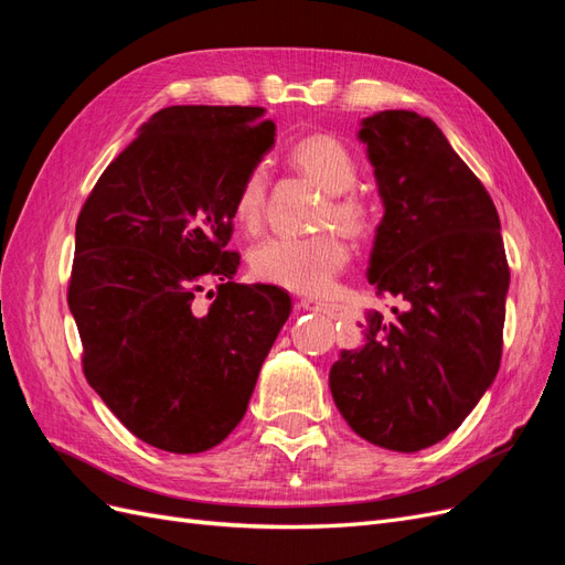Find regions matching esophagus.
I'll use <instances>...</instances> for the list:
<instances>
[{
    "mask_svg": "<svg viewBox=\"0 0 565 565\" xmlns=\"http://www.w3.org/2000/svg\"><path fill=\"white\" fill-rule=\"evenodd\" d=\"M301 306H303L306 311H316V313L330 316V318H337V316H339V306H334V303H330V301H322V299L303 297V299H301Z\"/></svg>",
    "mask_w": 565,
    "mask_h": 565,
    "instance_id": "obj_1",
    "label": "esophagus"
}]
</instances>
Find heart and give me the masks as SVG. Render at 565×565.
I'll list each match as a JSON object with an SVG mask.
<instances>
[{
    "mask_svg": "<svg viewBox=\"0 0 565 565\" xmlns=\"http://www.w3.org/2000/svg\"><path fill=\"white\" fill-rule=\"evenodd\" d=\"M287 160L324 191L320 224H337L347 233H361L367 224V204L353 191L358 162L353 152L328 134L303 136L287 152ZM266 174L254 167L243 179L233 202V216L245 231H256L264 218ZM349 264V247L334 231L316 235H276L252 252L254 276L301 295H322Z\"/></svg>",
    "mask_w": 565,
    "mask_h": 565,
    "instance_id": "1",
    "label": "heart"
}]
</instances>
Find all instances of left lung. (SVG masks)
Masks as SVG:
<instances>
[{"label": "left lung", "mask_w": 565, "mask_h": 565, "mask_svg": "<svg viewBox=\"0 0 565 565\" xmlns=\"http://www.w3.org/2000/svg\"><path fill=\"white\" fill-rule=\"evenodd\" d=\"M358 139L384 202L367 280L393 306L391 316L367 311L363 347L339 353L330 391L358 436L417 452L452 434L500 370V216L434 119L382 110Z\"/></svg>", "instance_id": "obj_1"}]
</instances>
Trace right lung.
Masks as SVG:
<instances>
[{
    "label": "right lung",
    "instance_id": "1",
    "mask_svg": "<svg viewBox=\"0 0 565 565\" xmlns=\"http://www.w3.org/2000/svg\"><path fill=\"white\" fill-rule=\"evenodd\" d=\"M252 106H172L96 181L75 228L67 306L84 377L152 448L204 452L247 413L292 301L276 285L233 282L226 252L243 179L276 143ZM218 279L211 311L194 295Z\"/></svg>",
    "mask_w": 565,
    "mask_h": 565
}]
</instances>
